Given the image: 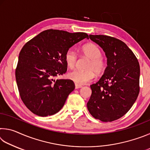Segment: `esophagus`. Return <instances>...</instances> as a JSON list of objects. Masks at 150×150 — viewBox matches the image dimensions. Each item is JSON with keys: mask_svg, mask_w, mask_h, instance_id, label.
<instances>
[{"mask_svg": "<svg viewBox=\"0 0 150 150\" xmlns=\"http://www.w3.org/2000/svg\"><path fill=\"white\" fill-rule=\"evenodd\" d=\"M81 87H82V86H81V85L75 84V88H76V89H77V88H80Z\"/></svg>", "mask_w": 150, "mask_h": 150, "instance_id": "1", "label": "esophagus"}]
</instances>
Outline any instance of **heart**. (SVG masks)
Segmentation results:
<instances>
[{"mask_svg":"<svg viewBox=\"0 0 150 150\" xmlns=\"http://www.w3.org/2000/svg\"><path fill=\"white\" fill-rule=\"evenodd\" d=\"M82 54L88 59L86 65V70H74L68 73V78L77 85H84L89 82L96 75L103 73L106 69V63L102 57V52L98 45L95 44H85L81 48ZM77 60V55L73 49H69L65 54V61L70 69L75 67Z\"/></svg>","mask_w":150,"mask_h":150,"instance_id":"1","label":"heart"}]
</instances>
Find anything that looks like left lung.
Masks as SVG:
<instances>
[{"mask_svg": "<svg viewBox=\"0 0 150 150\" xmlns=\"http://www.w3.org/2000/svg\"><path fill=\"white\" fill-rule=\"evenodd\" d=\"M102 48L107 67L98 82L91 85L92 94L88 110L96 119L112 122L128 112L139 92L138 61L125 43L104 35H89Z\"/></svg>", "mask_w": 150, "mask_h": 150, "instance_id": "left-lung-1", "label": "left lung"}]
</instances>
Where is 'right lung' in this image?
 Instances as JSON below:
<instances>
[{
  "instance_id": "1",
  "label": "right lung",
  "mask_w": 150,
  "mask_h": 150,
  "mask_svg": "<svg viewBox=\"0 0 150 150\" xmlns=\"http://www.w3.org/2000/svg\"><path fill=\"white\" fill-rule=\"evenodd\" d=\"M84 38H88L84 32L47 30L22 48L15 75L20 98L32 112L47 116L62 108L75 84L54 78L67 71L66 52Z\"/></svg>"
}]
</instances>
